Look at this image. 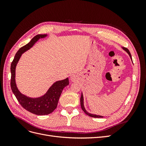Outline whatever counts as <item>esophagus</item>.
I'll return each instance as SVG.
<instances>
[{
	"instance_id": "34e87169",
	"label": "esophagus",
	"mask_w": 146,
	"mask_h": 146,
	"mask_svg": "<svg viewBox=\"0 0 146 146\" xmlns=\"http://www.w3.org/2000/svg\"><path fill=\"white\" fill-rule=\"evenodd\" d=\"M70 80L72 82H76L77 80V77L76 75H73V76L70 77Z\"/></svg>"
}]
</instances>
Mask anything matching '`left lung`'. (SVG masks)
<instances>
[{
    "label": "left lung",
    "mask_w": 146,
    "mask_h": 146,
    "mask_svg": "<svg viewBox=\"0 0 146 146\" xmlns=\"http://www.w3.org/2000/svg\"><path fill=\"white\" fill-rule=\"evenodd\" d=\"M123 49L124 50H125L128 54H129V56H130V58L132 60V58H131V54H130V51L129 50V49H128V48H125V47H123ZM80 105H81V107H82V110L83 111L85 112V113L86 114H87L88 116H91V117H104L103 116H99V115H96V114H91V113H89L88 112H87L86 111V110H85V107H84V105H83V94H82V96H81V98H80Z\"/></svg>",
    "instance_id": "obj_1"
}]
</instances>
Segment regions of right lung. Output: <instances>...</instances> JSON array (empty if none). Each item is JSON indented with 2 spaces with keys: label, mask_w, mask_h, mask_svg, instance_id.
<instances>
[{
  "label": "right lung",
  "mask_w": 146,
  "mask_h": 146,
  "mask_svg": "<svg viewBox=\"0 0 146 146\" xmlns=\"http://www.w3.org/2000/svg\"><path fill=\"white\" fill-rule=\"evenodd\" d=\"M47 35H38L32 39L27 44L22 47L17 52L11 64V88L17 101L24 109L36 115H47L52 113L58 105V100L64 88L69 85L68 78L56 82L48 89L46 94L38 98H30L22 94L17 89L15 82V69L21 56L24 52L32 47L39 38H44Z\"/></svg>",
  "instance_id": "right-lung-1"
}]
</instances>
